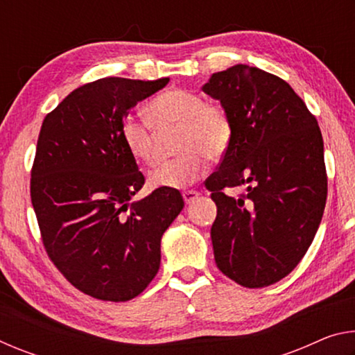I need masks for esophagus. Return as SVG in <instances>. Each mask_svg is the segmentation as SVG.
Masks as SVG:
<instances>
[{"label":"esophagus","mask_w":355,"mask_h":355,"mask_svg":"<svg viewBox=\"0 0 355 355\" xmlns=\"http://www.w3.org/2000/svg\"><path fill=\"white\" fill-rule=\"evenodd\" d=\"M199 196H200L199 192L194 191V189L184 191V192H183V200H184V203H192V202H194Z\"/></svg>","instance_id":"1"}]
</instances>
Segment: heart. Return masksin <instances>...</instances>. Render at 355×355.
Returning a JSON list of instances; mask_svg holds the SVG:
<instances>
[{
    "label": "heart",
    "mask_w": 355,
    "mask_h": 355,
    "mask_svg": "<svg viewBox=\"0 0 355 355\" xmlns=\"http://www.w3.org/2000/svg\"><path fill=\"white\" fill-rule=\"evenodd\" d=\"M148 119L130 114L120 125L125 147L137 161L152 164L158 159L161 133L178 128L175 148L182 152L159 163L148 173L153 188H183L205 175L208 158L227 153L233 137L232 117L225 106L207 101L188 89H169L150 100ZM159 128L156 130L154 127Z\"/></svg>",
    "instance_id": "heart-1"
}]
</instances>
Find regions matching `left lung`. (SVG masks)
Wrapping results in <instances>:
<instances>
[{"instance_id":"1","label":"left lung","mask_w":355,"mask_h":355,"mask_svg":"<svg viewBox=\"0 0 355 355\" xmlns=\"http://www.w3.org/2000/svg\"><path fill=\"white\" fill-rule=\"evenodd\" d=\"M232 117L233 137L205 186L218 207L211 227L222 274L245 288L286 277L321 224L327 199L321 130L290 84L238 64L202 87ZM245 185L230 198L224 187Z\"/></svg>"}]
</instances>
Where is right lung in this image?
I'll return each mask as SVG.
<instances>
[{
    "label": "right lung",
    "mask_w": 355,
    "mask_h": 355,
    "mask_svg": "<svg viewBox=\"0 0 355 355\" xmlns=\"http://www.w3.org/2000/svg\"><path fill=\"white\" fill-rule=\"evenodd\" d=\"M169 83L101 78L69 94L42 123L31 202L50 260L71 285L125 302L148 286L161 236L184 207L177 189L131 202L146 178L125 147L128 111Z\"/></svg>",
    "instance_id": "obj_1"
}]
</instances>
